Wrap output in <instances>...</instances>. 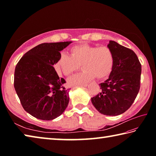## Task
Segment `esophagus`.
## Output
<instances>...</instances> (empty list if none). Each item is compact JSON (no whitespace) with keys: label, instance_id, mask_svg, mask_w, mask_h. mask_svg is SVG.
Returning <instances> with one entry per match:
<instances>
[{"label":"esophagus","instance_id":"obj_1","mask_svg":"<svg viewBox=\"0 0 156 156\" xmlns=\"http://www.w3.org/2000/svg\"><path fill=\"white\" fill-rule=\"evenodd\" d=\"M87 85H88L87 84H81V85H80L79 87H86Z\"/></svg>","mask_w":156,"mask_h":156}]
</instances>
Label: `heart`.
<instances>
[{
    "mask_svg": "<svg viewBox=\"0 0 156 156\" xmlns=\"http://www.w3.org/2000/svg\"><path fill=\"white\" fill-rule=\"evenodd\" d=\"M69 54L70 56L65 54L60 55L55 66L58 72L65 76H71L82 65L83 72L68 80L71 86L87 84L95 77L105 79L112 72L114 56L109 47L80 44L71 47Z\"/></svg>",
    "mask_w": 156,
    "mask_h": 156,
    "instance_id": "1",
    "label": "heart"
}]
</instances>
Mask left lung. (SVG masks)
<instances>
[{
	"instance_id": "8db88e82",
	"label": "left lung",
	"mask_w": 156,
	"mask_h": 156,
	"mask_svg": "<svg viewBox=\"0 0 156 156\" xmlns=\"http://www.w3.org/2000/svg\"><path fill=\"white\" fill-rule=\"evenodd\" d=\"M107 47L112 50L114 62L109 78L99 84L102 91L91 102L95 108L106 115H118L131 106L140 87L141 65L136 54L115 41Z\"/></svg>"
}]
</instances>
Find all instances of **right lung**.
Here are the masks:
<instances>
[{
  "label": "right lung",
  "instance_id": "add662e5",
  "mask_svg": "<svg viewBox=\"0 0 156 156\" xmlns=\"http://www.w3.org/2000/svg\"><path fill=\"white\" fill-rule=\"evenodd\" d=\"M72 41L42 43L23 55L16 66L14 88L26 112L43 120H51L65 112L69 89L65 88L53 67L60 51Z\"/></svg>",
  "mask_w": 156,
  "mask_h": 156
}]
</instances>
